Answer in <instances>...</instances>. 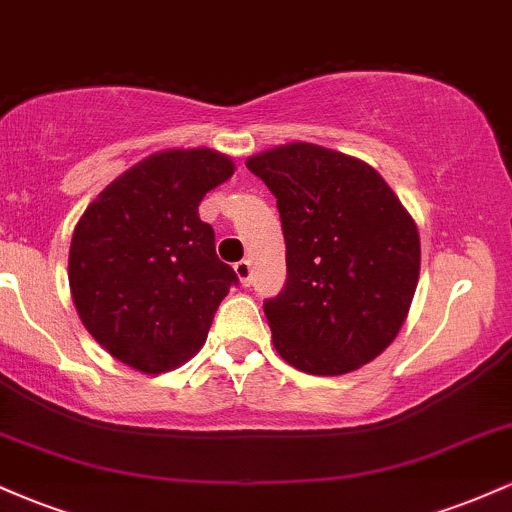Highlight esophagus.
<instances>
[{
    "label": "esophagus",
    "instance_id": "1",
    "mask_svg": "<svg viewBox=\"0 0 512 512\" xmlns=\"http://www.w3.org/2000/svg\"><path fill=\"white\" fill-rule=\"evenodd\" d=\"M233 269H236V276H238L240 284H243V286L252 284V264H250V260L236 262V264H233Z\"/></svg>",
    "mask_w": 512,
    "mask_h": 512
}]
</instances>
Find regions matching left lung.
Masks as SVG:
<instances>
[{
    "label": "left lung",
    "instance_id": "1",
    "mask_svg": "<svg viewBox=\"0 0 512 512\" xmlns=\"http://www.w3.org/2000/svg\"><path fill=\"white\" fill-rule=\"evenodd\" d=\"M276 197L286 284L264 301L279 356L342 375L380 356L419 284L416 223L383 175L354 156L293 142L245 161Z\"/></svg>",
    "mask_w": 512,
    "mask_h": 512
}]
</instances>
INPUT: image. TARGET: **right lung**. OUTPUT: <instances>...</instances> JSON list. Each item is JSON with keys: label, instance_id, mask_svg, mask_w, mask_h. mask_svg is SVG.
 I'll return each instance as SVG.
<instances>
[{"label": "right lung", "instance_id": "right-lung-1", "mask_svg": "<svg viewBox=\"0 0 512 512\" xmlns=\"http://www.w3.org/2000/svg\"><path fill=\"white\" fill-rule=\"evenodd\" d=\"M211 149L144 158L88 204L69 248L81 322L110 356L142 373L190 361L238 276L216 257L199 202L233 175Z\"/></svg>", "mask_w": 512, "mask_h": 512}]
</instances>
